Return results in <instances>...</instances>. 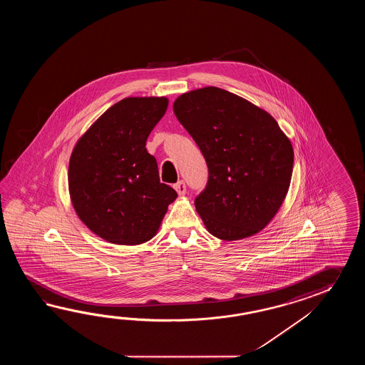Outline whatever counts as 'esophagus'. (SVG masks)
I'll return each instance as SVG.
<instances>
[{"mask_svg":"<svg viewBox=\"0 0 365 365\" xmlns=\"http://www.w3.org/2000/svg\"><path fill=\"white\" fill-rule=\"evenodd\" d=\"M173 187L176 189V192L180 194V195H184L186 192V185L185 182L182 181V180H180L179 182H176L175 185H173Z\"/></svg>","mask_w":365,"mask_h":365,"instance_id":"esophagus-1","label":"esophagus"}]
</instances>
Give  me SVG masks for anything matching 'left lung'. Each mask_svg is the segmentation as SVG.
<instances>
[{
  "mask_svg": "<svg viewBox=\"0 0 365 365\" xmlns=\"http://www.w3.org/2000/svg\"><path fill=\"white\" fill-rule=\"evenodd\" d=\"M173 112L209 168L195 209L207 231L240 240L278 212L291 182L294 148L264 109L217 87L182 93Z\"/></svg>",
  "mask_w": 365,
  "mask_h": 365,
  "instance_id": "left-lung-1",
  "label": "left lung"
}]
</instances>
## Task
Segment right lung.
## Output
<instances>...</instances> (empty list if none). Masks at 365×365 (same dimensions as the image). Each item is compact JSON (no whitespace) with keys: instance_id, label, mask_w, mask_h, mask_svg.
<instances>
[{"instance_id":"add662e5","label":"right lung","mask_w":365,"mask_h":365,"mask_svg":"<svg viewBox=\"0 0 365 365\" xmlns=\"http://www.w3.org/2000/svg\"><path fill=\"white\" fill-rule=\"evenodd\" d=\"M168 107L165 98H126L107 109L78 140L69 192L78 217L112 244L137 245L155 236L178 193L160 182L146 150Z\"/></svg>"}]
</instances>
